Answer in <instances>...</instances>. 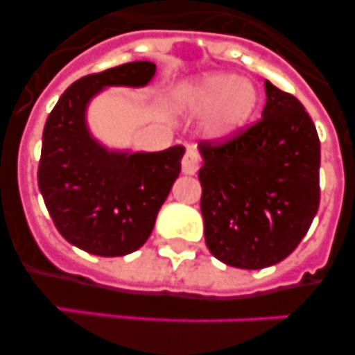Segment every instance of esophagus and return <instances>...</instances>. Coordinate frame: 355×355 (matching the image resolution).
<instances>
[{
	"mask_svg": "<svg viewBox=\"0 0 355 355\" xmlns=\"http://www.w3.org/2000/svg\"><path fill=\"white\" fill-rule=\"evenodd\" d=\"M199 162H200V156L193 147H188L184 150L183 159H181V168H183L184 174H196L197 168H199Z\"/></svg>",
	"mask_w": 355,
	"mask_h": 355,
	"instance_id": "esophagus-1",
	"label": "esophagus"
}]
</instances>
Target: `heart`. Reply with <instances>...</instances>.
I'll return each mask as SVG.
<instances>
[{
  "instance_id": "obj_1",
  "label": "heart",
  "mask_w": 355,
  "mask_h": 355,
  "mask_svg": "<svg viewBox=\"0 0 355 355\" xmlns=\"http://www.w3.org/2000/svg\"><path fill=\"white\" fill-rule=\"evenodd\" d=\"M190 103L197 110L211 108L206 122L211 137H227L249 121L258 92L250 81L220 72L199 81L190 92Z\"/></svg>"
}]
</instances>
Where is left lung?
<instances>
[{
    "label": "left lung",
    "instance_id": "1",
    "mask_svg": "<svg viewBox=\"0 0 355 355\" xmlns=\"http://www.w3.org/2000/svg\"><path fill=\"white\" fill-rule=\"evenodd\" d=\"M263 117L200 140V211L209 252L259 270L293 252L320 205V139L302 103L265 81Z\"/></svg>",
    "mask_w": 355,
    "mask_h": 355
}]
</instances>
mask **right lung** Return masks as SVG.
I'll return each mask as SVG.
<instances>
[{"mask_svg":"<svg viewBox=\"0 0 355 355\" xmlns=\"http://www.w3.org/2000/svg\"><path fill=\"white\" fill-rule=\"evenodd\" d=\"M153 62H130L80 78L51 110L42 133L40 193L58 233L85 252L114 258L140 249L181 172L183 146L162 153H108L85 126L103 87H144Z\"/></svg>","mask_w":355,"mask_h":355,"instance_id":"right-lung-1","label":"right lung"}]
</instances>
